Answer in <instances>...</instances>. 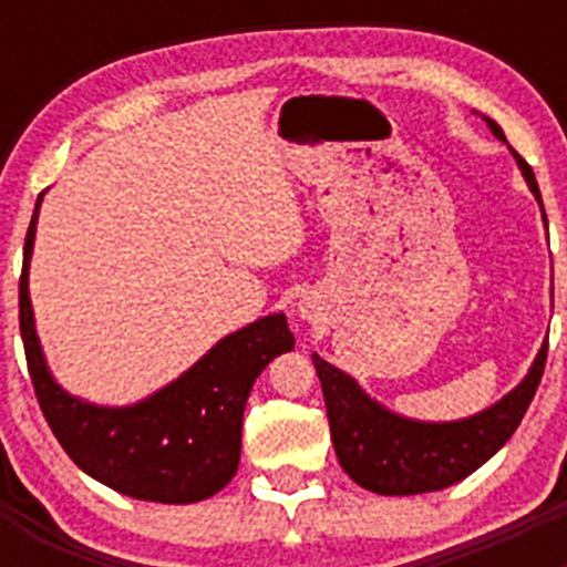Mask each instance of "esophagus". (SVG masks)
<instances>
[{"label": "esophagus", "mask_w": 567, "mask_h": 567, "mask_svg": "<svg viewBox=\"0 0 567 567\" xmlns=\"http://www.w3.org/2000/svg\"><path fill=\"white\" fill-rule=\"evenodd\" d=\"M300 315H303V318H312V307H309V303H300Z\"/></svg>", "instance_id": "esophagus-1"}]
</instances>
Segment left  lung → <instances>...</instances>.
Segmentation results:
<instances>
[{
  "instance_id": "1",
  "label": "left lung",
  "mask_w": 567,
  "mask_h": 567,
  "mask_svg": "<svg viewBox=\"0 0 567 567\" xmlns=\"http://www.w3.org/2000/svg\"><path fill=\"white\" fill-rule=\"evenodd\" d=\"M483 118L491 133L505 142L503 127L488 115ZM514 158L523 169L525 184L543 207L534 169L523 162L519 153H514ZM545 354H548V343H543L523 383L514 385L503 400L471 417L445 420V423L412 420L385 409L360 389L352 374L340 372L338 365L327 363L320 354H312L320 385H323L329 432H332L340 468L360 488L383 494V497H409V494L443 491L460 483L480 465L488 463L508 443L511 434L517 432L543 380Z\"/></svg>"
}]
</instances>
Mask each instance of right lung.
Segmentation results:
<instances>
[{"label":"right lung","mask_w":567,"mask_h":567,"mask_svg":"<svg viewBox=\"0 0 567 567\" xmlns=\"http://www.w3.org/2000/svg\"><path fill=\"white\" fill-rule=\"evenodd\" d=\"M39 195L19 278V329L39 405L68 457L124 497L187 505L213 497L235 477L240 423L252 383L269 360L292 352L287 315H267L227 334L182 378L133 405H99L64 392L50 374L30 307L28 275Z\"/></svg>","instance_id":"1"}]
</instances>
